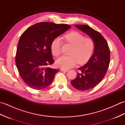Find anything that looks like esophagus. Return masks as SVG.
Listing matches in <instances>:
<instances>
[{"mask_svg": "<svg viewBox=\"0 0 125 125\" xmlns=\"http://www.w3.org/2000/svg\"><path fill=\"white\" fill-rule=\"evenodd\" d=\"M61 70L62 71H64V72H67V71H68V69H63V68H61Z\"/></svg>", "mask_w": 125, "mask_h": 125, "instance_id": "34e87169", "label": "esophagus"}]
</instances>
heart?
<instances>
[{"label":"heart","instance_id":"heart-1","mask_svg":"<svg viewBox=\"0 0 125 125\" xmlns=\"http://www.w3.org/2000/svg\"><path fill=\"white\" fill-rule=\"evenodd\" d=\"M64 40L73 46L70 56H62L56 61V64L61 68L69 69L79 62L83 64L86 62L91 56L94 49V42L90 38L84 36L77 31H71L63 36ZM62 41L57 38L52 42L50 49L52 54L58 56L61 52Z\"/></svg>","mask_w":125,"mask_h":125}]
</instances>
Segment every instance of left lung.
<instances>
[{
    "mask_svg": "<svg viewBox=\"0 0 125 125\" xmlns=\"http://www.w3.org/2000/svg\"><path fill=\"white\" fill-rule=\"evenodd\" d=\"M76 28L89 35L94 42L92 56L85 64L78 68L80 73L71 81L75 89L86 91L94 88L104 77L110 61V51L108 44L102 34L90 26L77 25Z\"/></svg>",
    "mask_w": 125,
    "mask_h": 125,
    "instance_id": "obj_1",
    "label": "left lung"
}]
</instances>
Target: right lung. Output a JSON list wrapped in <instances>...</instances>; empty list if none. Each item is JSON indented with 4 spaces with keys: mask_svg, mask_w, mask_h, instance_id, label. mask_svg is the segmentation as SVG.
<instances>
[{
    "mask_svg": "<svg viewBox=\"0 0 125 125\" xmlns=\"http://www.w3.org/2000/svg\"><path fill=\"white\" fill-rule=\"evenodd\" d=\"M69 28V25L40 22L27 28L20 36L15 63L21 77L31 88L42 90L52 83L60 69L48 67L54 62L52 42Z\"/></svg>",
    "mask_w": 125,
    "mask_h": 125,
    "instance_id": "obj_1",
    "label": "right lung"
}]
</instances>
